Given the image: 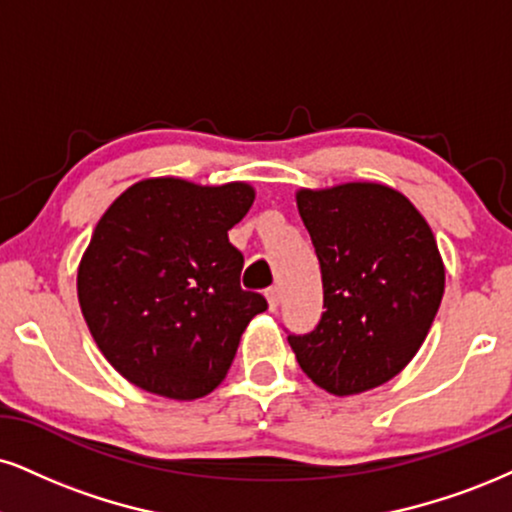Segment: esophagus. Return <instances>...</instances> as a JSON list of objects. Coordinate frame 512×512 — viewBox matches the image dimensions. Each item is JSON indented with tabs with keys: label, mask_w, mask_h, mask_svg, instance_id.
I'll return each mask as SVG.
<instances>
[{
	"label": "esophagus",
	"mask_w": 512,
	"mask_h": 512,
	"mask_svg": "<svg viewBox=\"0 0 512 512\" xmlns=\"http://www.w3.org/2000/svg\"><path fill=\"white\" fill-rule=\"evenodd\" d=\"M266 296H268L270 311H275V308L280 306V287H268L266 289Z\"/></svg>",
	"instance_id": "1"
}]
</instances>
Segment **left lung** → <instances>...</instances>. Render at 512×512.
<instances>
[{
    "label": "left lung",
    "instance_id": "left-lung-1",
    "mask_svg": "<svg viewBox=\"0 0 512 512\" xmlns=\"http://www.w3.org/2000/svg\"><path fill=\"white\" fill-rule=\"evenodd\" d=\"M323 273L318 325L289 334L301 370L334 396L389 382L418 353L444 296V263L418 208L377 182L296 194Z\"/></svg>",
    "mask_w": 512,
    "mask_h": 512
}]
</instances>
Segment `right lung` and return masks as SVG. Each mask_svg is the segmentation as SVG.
<instances>
[{
  "label": "right lung",
  "mask_w": 512,
  "mask_h": 512,
  "mask_svg": "<svg viewBox=\"0 0 512 512\" xmlns=\"http://www.w3.org/2000/svg\"><path fill=\"white\" fill-rule=\"evenodd\" d=\"M251 204L244 182L154 178L125 189L94 227L80 308L106 361L135 387L192 401L223 382L249 320L268 308L239 285L244 256L227 239Z\"/></svg>",
  "instance_id": "right-lung-1"
}]
</instances>
